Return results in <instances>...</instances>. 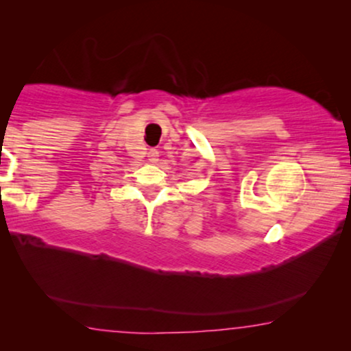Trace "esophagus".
I'll return each instance as SVG.
<instances>
[{
	"instance_id": "obj_1",
	"label": "esophagus",
	"mask_w": 351,
	"mask_h": 351,
	"mask_svg": "<svg viewBox=\"0 0 351 351\" xmlns=\"http://www.w3.org/2000/svg\"><path fill=\"white\" fill-rule=\"evenodd\" d=\"M147 155H148V161H150V162H156L158 158H160V152L155 150V148H150Z\"/></svg>"
}]
</instances>
